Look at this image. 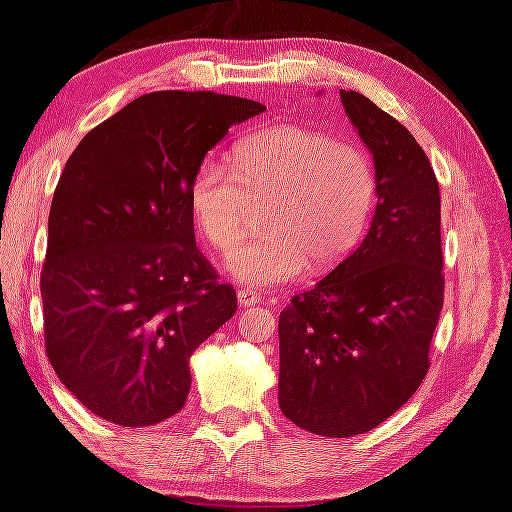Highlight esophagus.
I'll list each match as a JSON object with an SVG mask.
<instances>
[{
	"mask_svg": "<svg viewBox=\"0 0 512 512\" xmlns=\"http://www.w3.org/2000/svg\"><path fill=\"white\" fill-rule=\"evenodd\" d=\"M237 302H239V306H253L257 302H262V297H259L255 288H239Z\"/></svg>",
	"mask_w": 512,
	"mask_h": 512,
	"instance_id": "34e87169",
	"label": "esophagus"
}]
</instances>
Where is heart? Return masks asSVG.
<instances>
[{
	"mask_svg": "<svg viewBox=\"0 0 512 512\" xmlns=\"http://www.w3.org/2000/svg\"><path fill=\"white\" fill-rule=\"evenodd\" d=\"M376 167L360 143L302 125L266 127L232 147V170L203 159L190 181V208L210 246L230 248L255 208L264 235L226 255L241 284L297 280L342 262L365 235L376 203Z\"/></svg>",
	"mask_w": 512,
	"mask_h": 512,
	"instance_id": "heart-1",
	"label": "heart"
}]
</instances>
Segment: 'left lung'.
<instances>
[{"mask_svg":"<svg viewBox=\"0 0 512 512\" xmlns=\"http://www.w3.org/2000/svg\"><path fill=\"white\" fill-rule=\"evenodd\" d=\"M376 167L360 246L280 313V407L306 432L347 439L387 421L430 369L443 309L439 181L423 147L358 91H340Z\"/></svg>","mask_w":512,"mask_h":512,"instance_id":"obj_1","label":"left lung"}]
</instances>
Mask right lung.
Masks as SVG:
<instances>
[{
    "label": "right lung",
    "instance_id": "add662e5",
    "mask_svg": "<svg viewBox=\"0 0 512 512\" xmlns=\"http://www.w3.org/2000/svg\"><path fill=\"white\" fill-rule=\"evenodd\" d=\"M262 102L154 91L91 129L64 165L40 277L44 349L78 401L123 427L174 416L190 356L237 311L194 241L190 181Z\"/></svg>",
    "mask_w": 512,
    "mask_h": 512
}]
</instances>
